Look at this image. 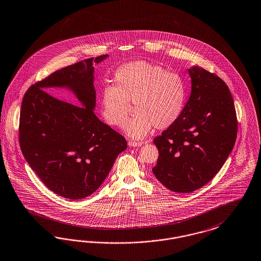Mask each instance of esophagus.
Returning a JSON list of instances; mask_svg holds the SVG:
<instances>
[{
	"label": "esophagus",
	"instance_id": "34e87169",
	"mask_svg": "<svg viewBox=\"0 0 261 261\" xmlns=\"http://www.w3.org/2000/svg\"><path fill=\"white\" fill-rule=\"evenodd\" d=\"M144 143L143 142H135V141H128V146L136 147V146H141Z\"/></svg>",
	"mask_w": 261,
	"mask_h": 261
}]
</instances>
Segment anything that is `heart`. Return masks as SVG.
I'll list each match as a JSON object with an SVG mask.
<instances>
[{
	"label": "heart",
	"mask_w": 261,
	"mask_h": 261,
	"mask_svg": "<svg viewBox=\"0 0 261 261\" xmlns=\"http://www.w3.org/2000/svg\"><path fill=\"white\" fill-rule=\"evenodd\" d=\"M115 83L102 88L101 115L108 124L122 126L133 103L136 114L123 129L132 139L145 138L153 126L166 129L182 112L186 84L177 73L159 65L143 60L126 63L116 70Z\"/></svg>",
	"instance_id": "1"
}]
</instances>
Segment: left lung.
<instances>
[{"label":"left lung","mask_w":261,"mask_h":261,"mask_svg":"<svg viewBox=\"0 0 261 261\" xmlns=\"http://www.w3.org/2000/svg\"><path fill=\"white\" fill-rule=\"evenodd\" d=\"M191 92L173 125L153 143L159 156L152 172L168 189L189 193L204 187L225 163L235 145L237 117L225 83L192 66Z\"/></svg>","instance_id":"8db88e82"}]
</instances>
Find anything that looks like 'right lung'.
Listing matches in <instances>:
<instances>
[{"label": "right lung", "instance_id": "obj_1", "mask_svg": "<svg viewBox=\"0 0 261 261\" xmlns=\"http://www.w3.org/2000/svg\"><path fill=\"white\" fill-rule=\"evenodd\" d=\"M108 57L89 58L58 70L32 85L23 97L22 153L47 188L64 198L91 195L103 184L117 155L127 148L124 137L94 114V65ZM53 88L70 91L81 107L46 92Z\"/></svg>", "mask_w": 261, "mask_h": 261}]
</instances>
